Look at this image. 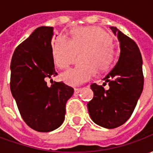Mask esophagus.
<instances>
[{"mask_svg": "<svg viewBox=\"0 0 153 153\" xmlns=\"http://www.w3.org/2000/svg\"><path fill=\"white\" fill-rule=\"evenodd\" d=\"M80 91H81V88H74V93H80Z\"/></svg>", "mask_w": 153, "mask_h": 153, "instance_id": "1", "label": "esophagus"}]
</instances>
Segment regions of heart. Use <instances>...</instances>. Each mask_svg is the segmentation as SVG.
Segmentation results:
<instances>
[{"mask_svg": "<svg viewBox=\"0 0 153 153\" xmlns=\"http://www.w3.org/2000/svg\"><path fill=\"white\" fill-rule=\"evenodd\" d=\"M72 40L64 36L56 39L52 47V56L56 66L66 69L75 62L79 51L83 54L84 63L67 70L61 74V79L71 86H77L96 74L97 69L106 71L115 61V51L112 38L98 27H81L72 31Z\"/></svg>", "mask_w": 153, "mask_h": 153, "instance_id": "obj_1", "label": "heart"}]
</instances>
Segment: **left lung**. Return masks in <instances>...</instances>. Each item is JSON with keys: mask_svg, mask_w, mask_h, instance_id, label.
Segmentation results:
<instances>
[{"mask_svg": "<svg viewBox=\"0 0 153 153\" xmlns=\"http://www.w3.org/2000/svg\"><path fill=\"white\" fill-rule=\"evenodd\" d=\"M120 42V53L118 62L103 79L109 89L102 85L91 84L93 98L88 103L93 121L106 128H117L128 120L134 112L143 88V59L134 40L110 27Z\"/></svg>", "mask_w": 153, "mask_h": 153, "instance_id": "8db88e82", "label": "left lung"}]
</instances>
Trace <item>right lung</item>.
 I'll return each instance as SVG.
<instances>
[{
    "label": "right lung",
    "instance_id": "right-lung-1",
    "mask_svg": "<svg viewBox=\"0 0 153 153\" xmlns=\"http://www.w3.org/2000/svg\"><path fill=\"white\" fill-rule=\"evenodd\" d=\"M52 27H39L15 50L10 64V91L27 125L50 132L62 125L67 101L74 88L63 82L47 80L57 75L54 68ZM52 80V79H51Z\"/></svg>",
    "mask_w": 153,
    "mask_h": 153
}]
</instances>
